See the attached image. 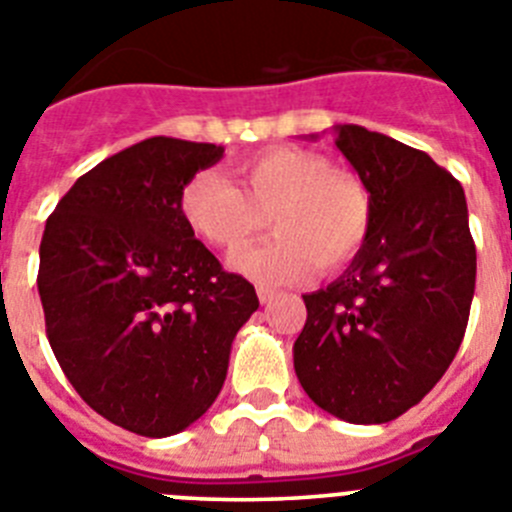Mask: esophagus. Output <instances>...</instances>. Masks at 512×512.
<instances>
[{"instance_id":"34e87169","label":"esophagus","mask_w":512,"mask_h":512,"mask_svg":"<svg viewBox=\"0 0 512 512\" xmlns=\"http://www.w3.org/2000/svg\"><path fill=\"white\" fill-rule=\"evenodd\" d=\"M256 295H259L261 305H266V302L274 300V295H277V292H274V289H269V287H259V289H256Z\"/></svg>"}]
</instances>
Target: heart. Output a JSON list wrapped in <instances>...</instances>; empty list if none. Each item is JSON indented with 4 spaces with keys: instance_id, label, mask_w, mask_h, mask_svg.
Listing matches in <instances>:
<instances>
[{
    "instance_id": "b5f03b06",
    "label": "heart",
    "mask_w": 512,
    "mask_h": 512,
    "mask_svg": "<svg viewBox=\"0 0 512 512\" xmlns=\"http://www.w3.org/2000/svg\"><path fill=\"white\" fill-rule=\"evenodd\" d=\"M238 184L197 171L182 189L184 220L210 246L241 251L269 225L277 233L238 253L233 266L261 287L300 282L315 266L336 271L354 259L372 228V200L348 171L307 148H269L235 164Z\"/></svg>"
}]
</instances>
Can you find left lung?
I'll return each instance as SVG.
<instances>
[{
	"mask_svg": "<svg viewBox=\"0 0 512 512\" xmlns=\"http://www.w3.org/2000/svg\"><path fill=\"white\" fill-rule=\"evenodd\" d=\"M336 148L372 200V228L336 282L305 295L295 372L318 408L348 423H390L454 361L477 277L467 197L428 153L361 125Z\"/></svg>",
	"mask_w": 512,
	"mask_h": 512,
	"instance_id": "obj_1",
	"label": "left lung"
}]
</instances>
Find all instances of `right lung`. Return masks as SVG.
Wrapping results in <instances>:
<instances>
[{
    "mask_svg": "<svg viewBox=\"0 0 512 512\" xmlns=\"http://www.w3.org/2000/svg\"><path fill=\"white\" fill-rule=\"evenodd\" d=\"M223 146L140 140L63 194L40 241L45 333L63 374L102 418L164 438L207 413L235 333L259 310L184 220L182 189Z\"/></svg>",
    "mask_w": 512,
    "mask_h": 512,
    "instance_id": "obj_1",
    "label": "right lung"
}]
</instances>
